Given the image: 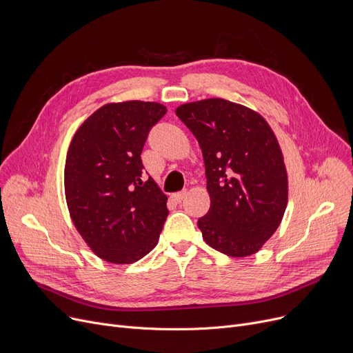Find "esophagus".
<instances>
[{"label":"esophagus","mask_w":353,"mask_h":353,"mask_svg":"<svg viewBox=\"0 0 353 353\" xmlns=\"http://www.w3.org/2000/svg\"><path fill=\"white\" fill-rule=\"evenodd\" d=\"M186 190H181V192H177V193H174L173 194V199L176 200V201H181L184 197H186Z\"/></svg>","instance_id":"esophagus-1"}]
</instances>
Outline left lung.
I'll use <instances>...</instances> for the list:
<instances>
[{"mask_svg":"<svg viewBox=\"0 0 353 353\" xmlns=\"http://www.w3.org/2000/svg\"><path fill=\"white\" fill-rule=\"evenodd\" d=\"M199 141L210 209L197 220L206 243L232 257L256 253L279 228L288 203L281 147L265 119L223 99L177 107Z\"/></svg>","mask_w":353,"mask_h":353,"instance_id":"1","label":"left lung"}]
</instances>
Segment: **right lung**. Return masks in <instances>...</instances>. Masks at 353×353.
Instances as JSON below:
<instances>
[{
	"mask_svg": "<svg viewBox=\"0 0 353 353\" xmlns=\"http://www.w3.org/2000/svg\"><path fill=\"white\" fill-rule=\"evenodd\" d=\"M167 113L159 103L105 104L70 144L64 188L72 223L99 257L133 263L150 253L169 214L167 197L144 174L148 133Z\"/></svg>",
	"mask_w": 353,
	"mask_h": 353,
	"instance_id": "add662e5",
	"label": "right lung"
}]
</instances>
